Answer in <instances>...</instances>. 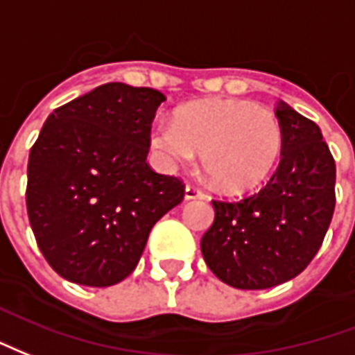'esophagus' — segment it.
I'll return each instance as SVG.
<instances>
[{
	"mask_svg": "<svg viewBox=\"0 0 355 355\" xmlns=\"http://www.w3.org/2000/svg\"><path fill=\"white\" fill-rule=\"evenodd\" d=\"M204 191L202 189H198V187H195V185H187V187H185V198H187V200H196V198H204Z\"/></svg>",
	"mask_w": 355,
	"mask_h": 355,
	"instance_id": "esophagus-1",
	"label": "esophagus"
}]
</instances>
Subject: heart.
Returning <instances> with one entry per match:
<instances>
[{"mask_svg": "<svg viewBox=\"0 0 355 355\" xmlns=\"http://www.w3.org/2000/svg\"><path fill=\"white\" fill-rule=\"evenodd\" d=\"M149 141L164 166L187 164L202 153L209 181L227 193H242L272 174L284 134L270 110L248 100H216L189 103L175 121L157 119Z\"/></svg>", "mask_w": 355, "mask_h": 355, "instance_id": "heart-1", "label": "heart"}]
</instances>
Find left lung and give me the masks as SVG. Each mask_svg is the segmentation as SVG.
Masks as SVG:
<instances>
[{
  "label": "left lung",
  "mask_w": 355,
  "mask_h": 355,
  "mask_svg": "<svg viewBox=\"0 0 355 355\" xmlns=\"http://www.w3.org/2000/svg\"><path fill=\"white\" fill-rule=\"evenodd\" d=\"M282 159L259 193L211 200L216 219L200 240L204 261L236 289H266L301 274L322 248L335 211L337 168L320 126L278 102Z\"/></svg>",
  "instance_id": "1"
}]
</instances>
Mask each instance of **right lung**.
<instances>
[{
	"mask_svg": "<svg viewBox=\"0 0 355 355\" xmlns=\"http://www.w3.org/2000/svg\"><path fill=\"white\" fill-rule=\"evenodd\" d=\"M166 96L107 83L49 115L30 149L26 208L43 257L62 278L115 286L138 265L153 225L183 200L180 178L146 162Z\"/></svg>",
	"mask_w": 355,
	"mask_h": 355,
	"instance_id": "add662e5",
	"label": "right lung"
}]
</instances>
